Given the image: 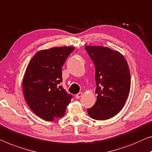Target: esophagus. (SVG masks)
Returning <instances> with one entry per match:
<instances>
[{
	"label": "esophagus",
	"instance_id": "esophagus-1",
	"mask_svg": "<svg viewBox=\"0 0 152 152\" xmlns=\"http://www.w3.org/2000/svg\"><path fill=\"white\" fill-rule=\"evenodd\" d=\"M82 95H83V93H81V92L78 93V94H76V96H75V97H76V99H79V98H80L81 96H82Z\"/></svg>",
	"mask_w": 152,
	"mask_h": 152
}]
</instances>
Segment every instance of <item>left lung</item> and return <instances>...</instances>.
Returning <instances> with one entry per match:
<instances>
[{
  "instance_id": "obj_1",
  "label": "left lung",
  "mask_w": 152,
  "mask_h": 152,
  "mask_svg": "<svg viewBox=\"0 0 152 152\" xmlns=\"http://www.w3.org/2000/svg\"><path fill=\"white\" fill-rule=\"evenodd\" d=\"M96 67L97 100L87 113L94 119L106 120L122 109L130 89V73L126 58L108 47H85Z\"/></svg>"
}]
</instances>
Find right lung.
Listing matches in <instances>:
<instances>
[{"mask_svg": "<svg viewBox=\"0 0 152 152\" xmlns=\"http://www.w3.org/2000/svg\"><path fill=\"white\" fill-rule=\"evenodd\" d=\"M74 50L63 46L40 50L26 67L22 81L24 98L41 119L50 121L62 117L71 102L72 96L60 83L63 65Z\"/></svg>", "mask_w": 152, "mask_h": 152, "instance_id": "right-lung-1", "label": "right lung"}]
</instances>
